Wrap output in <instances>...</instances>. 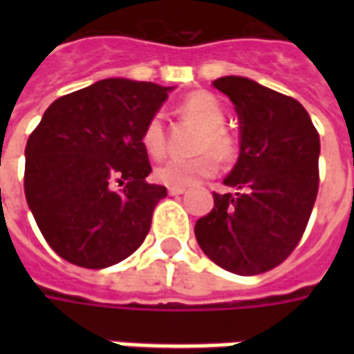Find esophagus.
I'll list each match as a JSON object with an SVG mask.
<instances>
[{
  "instance_id": "obj_1",
  "label": "esophagus",
  "mask_w": 354,
  "mask_h": 354,
  "mask_svg": "<svg viewBox=\"0 0 354 354\" xmlns=\"http://www.w3.org/2000/svg\"><path fill=\"white\" fill-rule=\"evenodd\" d=\"M185 192V187H169V195H182Z\"/></svg>"
}]
</instances>
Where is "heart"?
Returning a JSON list of instances; mask_svg holds the SVG:
<instances>
[{
    "label": "heart",
    "mask_w": 354,
    "mask_h": 354,
    "mask_svg": "<svg viewBox=\"0 0 354 354\" xmlns=\"http://www.w3.org/2000/svg\"><path fill=\"white\" fill-rule=\"evenodd\" d=\"M180 111L185 119L199 124L201 132L195 140V151L203 153L189 159H170L155 169V180L170 187H187L199 182L201 178L216 174L218 159L214 153L231 161L239 151L235 134L225 127V108L212 93L197 91L192 93L180 104ZM142 146L153 159H161L167 153V131L161 113H153L142 129Z\"/></svg>",
    "instance_id": "obj_1"
}]
</instances>
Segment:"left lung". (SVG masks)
Returning a JSON list of instances; mask_svg holds the SVG:
<instances>
[{
	"mask_svg": "<svg viewBox=\"0 0 354 354\" xmlns=\"http://www.w3.org/2000/svg\"><path fill=\"white\" fill-rule=\"evenodd\" d=\"M241 119V155L214 193V208L195 223V237L216 266L260 274L281 266L304 237L319 193L320 138L292 96L246 77L214 81Z\"/></svg>",
	"mask_w": 354,
	"mask_h": 354,
	"instance_id": "1",
	"label": "left lung"
}]
</instances>
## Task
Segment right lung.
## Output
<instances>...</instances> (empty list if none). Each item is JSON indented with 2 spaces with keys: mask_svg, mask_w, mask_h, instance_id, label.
Returning a JSON list of instances; mask_svg holds the SVG:
<instances>
[{
  "mask_svg": "<svg viewBox=\"0 0 354 354\" xmlns=\"http://www.w3.org/2000/svg\"><path fill=\"white\" fill-rule=\"evenodd\" d=\"M167 87L102 80L50 104L26 144L24 193L45 241L73 266L129 258L167 187L147 184L142 129Z\"/></svg>",
  "mask_w": 354,
  "mask_h": 354,
  "instance_id": "obj_1",
  "label": "right lung"
}]
</instances>
